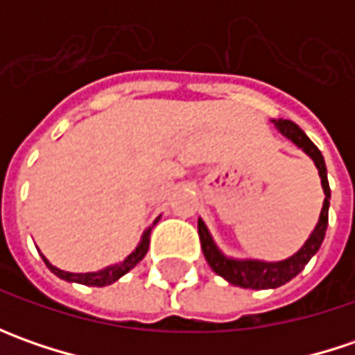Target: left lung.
<instances>
[{"label":"left lung","instance_id":"1","mask_svg":"<svg viewBox=\"0 0 355 355\" xmlns=\"http://www.w3.org/2000/svg\"><path fill=\"white\" fill-rule=\"evenodd\" d=\"M277 128L288 138L293 140L298 148H302L308 156L314 159L318 173L322 178V187H324V205H322L320 219H318V225L312 231V235L308 237L304 243V247L300 251L293 254L291 259L286 261H280V263H261V261H233V259H227L223 257L219 249L215 247L211 235L207 231V227L203 225V221H198V231H199V241H201V249L203 254L207 259V263L211 266L213 270L229 280L231 284L241 286V288H254V291H261V288H277L282 286L284 282H288L294 279L304 266L308 265V261L316 254V251L320 249L324 235H326V227H328V207H330V185H328V175H326V164H324V156L322 152L312 144V140L308 138L302 130L298 128L294 122L291 120H275Z\"/></svg>","mask_w":355,"mask_h":355}]
</instances>
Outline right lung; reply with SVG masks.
I'll list each match as a JSON object with an SVG mask.
<instances>
[{
    "label": "right lung",
    "instance_id": "right-lung-1",
    "mask_svg": "<svg viewBox=\"0 0 355 355\" xmlns=\"http://www.w3.org/2000/svg\"><path fill=\"white\" fill-rule=\"evenodd\" d=\"M148 245H150V231H146L142 237V243L136 247V251L128 254L124 261H120L118 265L108 266L104 270H98V272H85V275H76V272H64L61 268L53 266L49 263L47 259L43 257L45 265L49 266L51 272H55L59 279L62 280H71V282H78V284H89V286H106V284H112L114 280H118L122 275H126L130 268L138 265L144 259V254L148 252Z\"/></svg>",
    "mask_w": 355,
    "mask_h": 355
}]
</instances>
